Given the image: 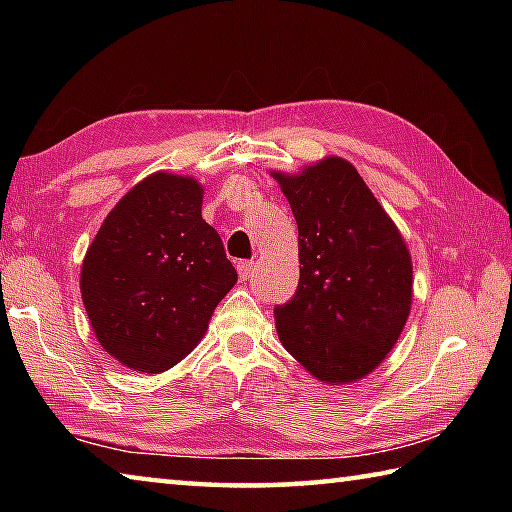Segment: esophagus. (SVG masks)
<instances>
[{
	"label": "esophagus",
	"mask_w": 512,
	"mask_h": 512,
	"mask_svg": "<svg viewBox=\"0 0 512 512\" xmlns=\"http://www.w3.org/2000/svg\"><path fill=\"white\" fill-rule=\"evenodd\" d=\"M237 271H239L241 280H250V277H253V271H255V264L253 262H237Z\"/></svg>",
	"instance_id": "1"
}]
</instances>
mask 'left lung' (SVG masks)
Listing matches in <instances>:
<instances>
[{
    "label": "left lung",
    "mask_w": 512,
    "mask_h": 512,
    "mask_svg": "<svg viewBox=\"0 0 512 512\" xmlns=\"http://www.w3.org/2000/svg\"><path fill=\"white\" fill-rule=\"evenodd\" d=\"M268 173L296 216L302 264L296 296L275 307L277 336L323 384L368 377L411 314L409 246L345 158L327 155L298 173Z\"/></svg>",
    "instance_id": "left-lung-1"
}]
</instances>
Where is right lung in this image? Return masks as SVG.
<instances>
[{"mask_svg":"<svg viewBox=\"0 0 512 512\" xmlns=\"http://www.w3.org/2000/svg\"><path fill=\"white\" fill-rule=\"evenodd\" d=\"M201 207L196 178L155 171L119 198L85 253L83 305L99 345L121 366L149 375L176 366L237 284Z\"/></svg>","mask_w":512,"mask_h":512,"instance_id":"obj_1","label":"right lung"}]
</instances>
